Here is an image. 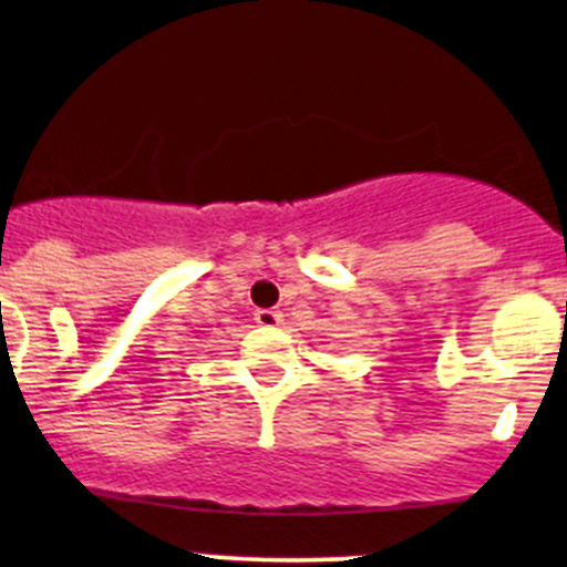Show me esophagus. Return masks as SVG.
I'll use <instances>...</instances> for the list:
<instances>
[{
  "label": "esophagus",
  "instance_id": "34e87169",
  "mask_svg": "<svg viewBox=\"0 0 567 567\" xmlns=\"http://www.w3.org/2000/svg\"><path fill=\"white\" fill-rule=\"evenodd\" d=\"M255 322L264 328H277L282 322V312H277V309H258L255 312Z\"/></svg>",
  "mask_w": 567,
  "mask_h": 567
}]
</instances>
